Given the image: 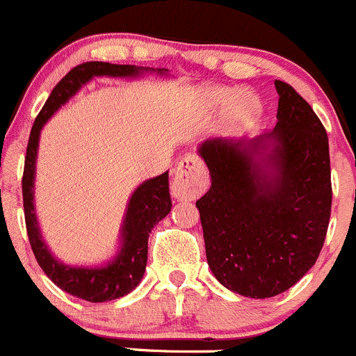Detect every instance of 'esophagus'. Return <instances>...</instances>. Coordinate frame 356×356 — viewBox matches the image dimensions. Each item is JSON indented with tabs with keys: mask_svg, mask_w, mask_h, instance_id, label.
I'll return each mask as SVG.
<instances>
[{
	"mask_svg": "<svg viewBox=\"0 0 356 356\" xmlns=\"http://www.w3.org/2000/svg\"><path fill=\"white\" fill-rule=\"evenodd\" d=\"M209 186V175L197 156H186L175 170L171 193L177 200H193Z\"/></svg>",
	"mask_w": 356,
	"mask_h": 356,
	"instance_id": "34e87169",
	"label": "esophagus"
}]
</instances>
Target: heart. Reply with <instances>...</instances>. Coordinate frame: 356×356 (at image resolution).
Returning <instances> with one entry per match:
<instances>
[{"instance_id":"obj_1","label":"heart","mask_w":356,"mask_h":356,"mask_svg":"<svg viewBox=\"0 0 356 356\" xmlns=\"http://www.w3.org/2000/svg\"><path fill=\"white\" fill-rule=\"evenodd\" d=\"M202 104L211 111L227 108V119L232 128H248L261 114V104L249 91L235 90L228 86H207L204 88Z\"/></svg>"}]
</instances>
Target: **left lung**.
<instances>
[{
    "label": "left lung",
    "mask_w": 356,
    "mask_h": 356,
    "mask_svg": "<svg viewBox=\"0 0 356 356\" xmlns=\"http://www.w3.org/2000/svg\"><path fill=\"white\" fill-rule=\"evenodd\" d=\"M273 131L206 140L197 152L211 188L195 202L207 265L245 298L284 293L315 265L330 218L329 140L308 102L284 81Z\"/></svg>",
    "instance_id": "8db88e82"
}]
</instances>
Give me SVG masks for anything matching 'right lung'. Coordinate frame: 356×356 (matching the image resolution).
<instances>
[{"mask_svg": "<svg viewBox=\"0 0 356 356\" xmlns=\"http://www.w3.org/2000/svg\"><path fill=\"white\" fill-rule=\"evenodd\" d=\"M145 72H156L166 76L168 69H150V67L119 65L108 62H86L74 67L70 72L54 88L47 104L31 129L27 143L26 166H24L22 195L24 214H26L27 235L38 263L48 279L65 293L90 302H105L126 296L131 293L143 279L149 251V234L154 225L166 218L171 211L170 177L166 173L140 183L131 193L122 218L119 248L111 261L98 266L65 265L55 258L48 249L47 241L41 235L38 223L36 206H34V179H36V159L40 135L48 119L65 105L81 88L93 77H140Z\"/></svg>", "mask_w": 356, "mask_h": 356, "instance_id": "right-lung-1", "label": "right lung"}]
</instances>
